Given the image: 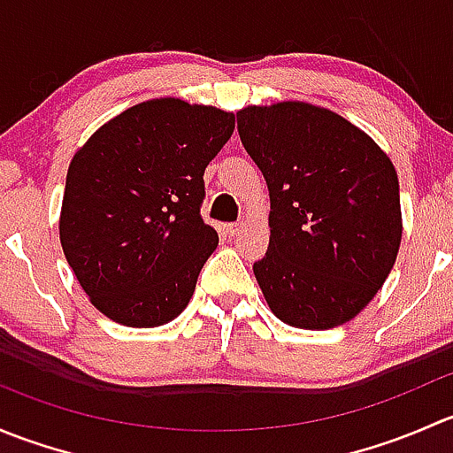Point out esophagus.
Listing matches in <instances>:
<instances>
[{"mask_svg": "<svg viewBox=\"0 0 453 453\" xmlns=\"http://www.w3.org/2000/svg\"><path fill=\"white\" fill-rule=\"evenodd\" d=\"M223 230H226V234L236 236V234H241L243 226H241V223H227V226H223Z\"/></svg>", "mask_w": 453, "mask_h": 453, "instance_id": "1", "label": "esophagus"}]
</instances>
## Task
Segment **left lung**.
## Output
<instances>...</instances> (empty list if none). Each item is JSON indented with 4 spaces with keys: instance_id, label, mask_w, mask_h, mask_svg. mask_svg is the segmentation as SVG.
<instances>
[{
    "instance_id": "obj_1",
    "label": "left lung",
    "mask_w": 453,
    "mask_h": 453,
    "mask_svg": "<svg viewBox=\"0 0 453 453\" xmlns=\"http://www.w3.org/2000/svg\"><path fill=\"white\" fill-rule=\"evenodd\" d=\"M269 188V248L254 276L285 324L326 331L368 307L399 254V177L381 146L303 100L236 111Z\"/></svg>"
}]
</instances>
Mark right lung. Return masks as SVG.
<instances>
[{
    "label": "right lung",
    "instance_id": "add662e5",
    "mask_svg": "<svg viewBox=\"0 0 453 453\" xmlns=\"http://www.w3.org/2000/svg\"><path fill=\"white\" fill-rule=\"evenodd\" d=\"M234 131V113L153 98L104 122L67 168L58 236L89 303L134 328L188 307L217 250L203 223V171Z\"/></svg>",
    "mask_w": 453,
    "mask_h": 453
}]
</instances>
